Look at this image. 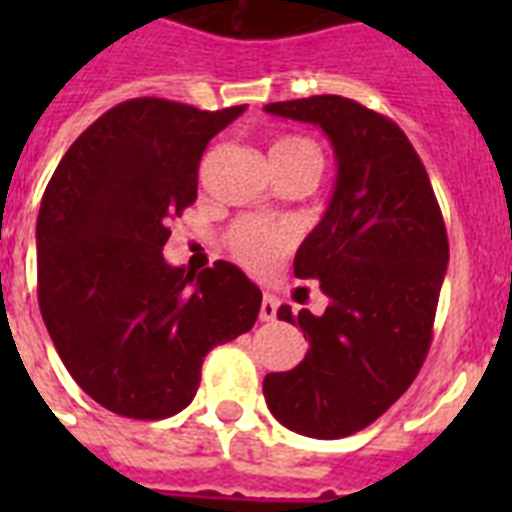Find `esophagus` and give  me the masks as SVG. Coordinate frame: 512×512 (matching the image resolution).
Masks as SVG:
<instances>
[{
  "label": "esophagus",
  "instance_id": "esophagus-1",
  "mask_svg": "<svg viewBox=\"0 0 512 512\" xmlns=\"http://www.w3.org/2000/svg\"><path fill=\"white\" fill-rule=\"evenodd\" d=\"M276 311H279V300L265 292L263 303H260V321H273L276 319Z\"/></svg>",
  "mask_w": 512,
  "mask_h": 512
}]
</instances>
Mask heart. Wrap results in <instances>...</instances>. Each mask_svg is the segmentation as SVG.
<instances>
[{"label": "heart", "instance_id": "heart-1", "mask_svg": "<svg viewBox=\"0 0 512 512\" xmlns=\"http://www.w3.org/2000/svg\"><path fill=\"white\" fill-rule=\"evenodd\" d=\"M289 156H319V151H316L311 140L287 135V138H279L273 143L271 159H289ZM228 244H231L233 255L239 257L247 268L265 273L271 271L273 265L279 263L281 257L292 249L295 233H292V228L279 223L241 220V223L233 225Z\"/></svg>", "mask_w": 512, "mask_h": 512}]
</instances>
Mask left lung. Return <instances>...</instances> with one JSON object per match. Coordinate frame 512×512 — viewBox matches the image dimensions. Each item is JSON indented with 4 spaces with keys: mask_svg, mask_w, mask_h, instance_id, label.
I'll return each instance as SVG.
<instances>
[{
    "mask_svg": "<svg viewBox=\"0 0 512 512\" xmlns=\"http://www.w3.org/2000/svg\"><path fill=\"white\" fill-rule=\"evenodd\" d=\"M319 124L335 146L327 215L295 255L297 279L319 281L321 316L281 305L311 348L295 369L268 374L263 393L284 428L345 438L404 396L433 340L449 239L425 164L393 119L340 95L268 103Z\"/></svg>",
    "mask_w": 512,
    "mask_h": 512,
    "instance_id": "8db88e82",
    "label": "left lung"
}]
</instances>
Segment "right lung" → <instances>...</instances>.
<instances>
[{"instance_id": "add662e5", "label": "right lung", "mask_w": 512, "mask_h": 512, "mask_svg": "<svg viewBox=\"0 0 512 512\" xmlns=\"http://www.w3.org/2000/svg\"><path fill=\"white\" fill-rule=\"evenodd\" d=\"M223 111L132 98L92 122L52 172L36 217V295L76 385L108 412L164 420L191 404L204 356L255 327L263 292L217 260L191 273L162 249L199 191Z\"/></svg>"}]
</instances>
